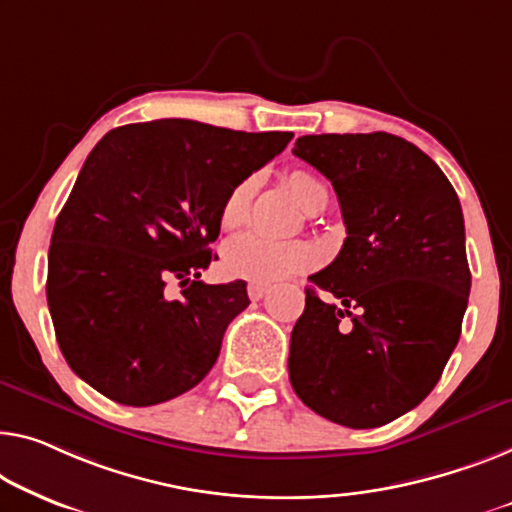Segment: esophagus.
<instances>
[{
  "label": "esophagus",
  "instance_id": "esophagus-1",
  "mask_svg": "<svg viewBox=\"0 0 512 512\" xmlns=\"http://www.w3.org/2000/svg\"><path fill=\"white\" fill-rule=\"evenodd\" d=\"M266 292H269V287H266V285H259V282H250V285H248V296H250V301H259V299H264Z\"/></svg>",
  "mask_w": 512,
  "mask_h": 512
}]
</instances>
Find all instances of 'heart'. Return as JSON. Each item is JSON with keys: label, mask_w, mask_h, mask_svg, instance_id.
<instances>
[{"label": "heart", "mask_w": 512, "mask_h": 512, "mask_svg": "<svg viewBox=\"0 0 512 512\" xmlns=\"http://www.w3.org/2000/svg\"><path fill=\"white\" fill-rule=\"evenodd\" d=\"M287 186L292 190L294 200L305 211L315 209L317 202L326 197L322 181L312 177L305 170H292L287 174ZM255 195V179H243L225 195L220 207V227L227 232L236 230L246 223L250 202ZM317 262V250L303 241H273L257 232L241 234L227 243L225 248V269L234 278H243L259 285H273V282L296 276Z\"/></svg>", "instance_id": "heart-1"}]
</instances>
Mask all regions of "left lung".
Segmentation results:
<instances>
[{
    "mask_svg": "<svg viewBox=\"0 0 512 512\" xmlns=\"http://www.w3.org/2000/svg\"><path fill=\"white\" fill-rule=\"evenodd\" d=\"M294 156L333 183L347 239L305 289L289 381L354 430L418 407L460 340L471 273L455 188L391 133L303 135Z\"/></svg>",
    "mask_w": 512,
    "mask_h": 512,
    "instance_id": "left-lung-1",
    "label": "left lung"
}]
</instances>
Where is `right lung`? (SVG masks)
<instances>
[{
    "label": "right lung",
    "mask_w": 512,
    "mask_h": 512,
    "mask_svg": "<svg viewBox=\"0 0 512 512\" xmlns=\"http://www.w3.org/2000/svg\"><path fill=\"white\" fill-rule=\"evenodd\" d=\"M292 137L158 119L114 128L91 149L57 216L45 282L75 375L128 407L167 402L207 377L227 324L250 303L243 280H200L220 207Z\"/></svg>",
    "instance_id": "obj_1"
}]
</instances>
